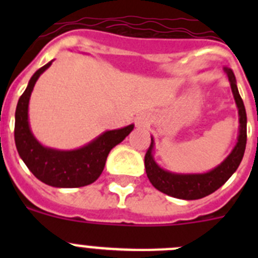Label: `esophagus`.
<instances>
[{
  "mask_svg": "<svg viewBox=\"0 0 258 258\" xmlns=\"http://www.w3.org/2000/svg\"><path fill=\"white\" fill-rule=\"evenodd\" d=\"M150 125V117L147 115H140L136 117V127L138 129H145Z\"/></svg>",
  "mask_w": 258,
  "mask_h": 258,
  "instance_id": "esophagus-1",
  "label": "esophagus"
}]
</instances>
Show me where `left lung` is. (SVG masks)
I'll return each mask as SVG.
<instances>
[{"label":"left lung","instance_id":"8db88e82","mask_svg":"<svg viewBox=\"0 0 258 258\" xmlns=\"http://www.w3.org/2000/svg\"><path fill=\"white\" fill-rule=\"evenodd\" d=\"M223 72L229 79L231 92L238 107L239 115V136L235 147L232 149L229 156L216 168L207 173H174L165 170L159 166L154 159L155 141L151 137V145L146 152L145 168L147 177L155 188L161 192L183 200H197L208 197L212 192L222 186L238 169L241 159L244 156L245 145H247V113L238 86H236L235 75L231 68L225 67Z\"/></svg>","mask_w":258,"mask_h":258}]
</instances>
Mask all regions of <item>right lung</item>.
I'll return each mask as SVG.
<instances>
[{
  "mask_svg": "<svg viewBox=\"0 0 258 258\" xmlns=\"http://www.w3.org/2000/svg\"><path fill=\"white\" fill-rule=\"evenodd\" d=\"M52 60L35 72L19 98L15 111V145L19 156L41 182L59 188L83 187L97 181L106 165L109 151L125 140L134 129L131 124L121 129L103 132L88 145L76 150H55L41 145L29 126L28 106L32 90L38 77L51 66Z\"/></svg>",
  "mask_w": 258,
  "mask_h": 258,
  "instance_id": "add662e5",
  "label": "right lung"
}]
</instances>
